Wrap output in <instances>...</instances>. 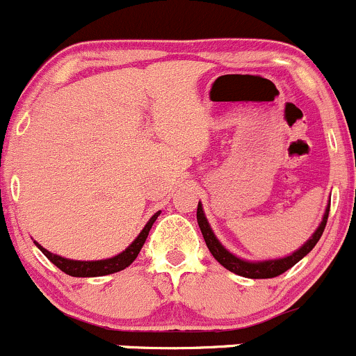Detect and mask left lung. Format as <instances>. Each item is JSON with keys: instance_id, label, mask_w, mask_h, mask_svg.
Returning a JSON list of instances; mask_svg holds the SVG:
<instances>
[{"instance_id": "obj_1", "label": "left lung", "mask_w": 356, "mask_h": 356, "mask_svg": "<svg viewBox=\"0 0 356 356\" xmlns=\"http://www.w3.org/2000/svg\"><path fill=\"white\" fill-rule=\"evenodd\" d=\"M328 214H330V207L326 209L325 216H323V220L314 234L312 236V239L305 244L303 248L298 249L296 252H293L291 256L283 257V259H275V261H263V263H249V261H243L239 257H236L234 254H231L227 249H224L222 244L216 239L214 232H212L209 222H207L206 216H204L202 211V204L199 202L197 206V224L201 227V232L204 236V241H206L207 248H209L211 254L216 257L219 264H222L224 268L229 269L231 273H236V275L244 276V277H251V280H268V277H276L280 275H283L284 271H288L289 268H293L300 259L308 254L312 249L316 246V243L320 241L323 231H325L326 220H328Z\"/></svg>"}]
</instances>
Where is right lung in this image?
I'll return each instance as SVG.
<instances>
[{
    "instance_id": "add662e5",
    "label": "right lung",
    "mask_w": 356,
    "mask_h": 356,
    "mask_svg": "<svg viewBox=\"0 0 356 356\" xmlns=\"http://www.w3.org/2000/svg\"><path fill=\"white\" fill-rule=\"evenodd\" d=\"M159 214H161V212H155L152 218H150L149 222L145 224V227L142 229L140 234L137 236V239L134 241V243L130 244V246L127 248L124 252H120V254L115 256V257H110V259H104V261L65 259V257L51 254L50 251H47V249L40 246L38 243H36V246H38L40 251H42L43 254L47 256L48 259H50L56 268L61 269L65 275H70V276H75V277H93V276L112 275V273H118V271H122V269L129 268L130 264L136 261V257L138 256V252H140L142 246H144L147 236H149L150 227H152L155 219L159 218Z\"/></svg>"
}]
</instances>
